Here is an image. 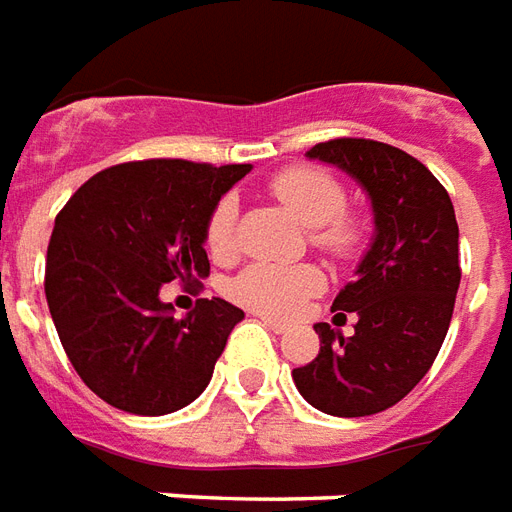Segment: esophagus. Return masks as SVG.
Instances as JSON below:
<instances>
[{"instance_id": "1", "label": "esophagus", "mask_w": 512, "mask_h": 512, "mask_svg": "<svg viewBox=\"0 0 512 512\" xmlns=\"http://www.w3.org/2000/svg\"><path fill=\"white\" fill-rule=\"evenodd\" d=\"M260 323L266 325L268 331H274V333H285L290 325L282 323V320H274V317H268V314H260Z\"/></svg>"}]
</instances>
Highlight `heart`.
<instances>
[{
  "label": "heart",
  "instance_id": "obj_1",
  "mask_svg": "<svg viewBox=\"0 0 512 512\" xmlns=\"http://www.w3.org/2000/svg\"><path fill=\"white\" fill-rule=\"evenodd\" d=\"M268 192L295 217L309 227V241L325 255L352 257L363 241L361 219L347 211V192L342 181L328 170L314 165H293L276 173L268 181ZM236 222L238 203L233 195L211 206L203 227V241L211 257L230 260L236 255ZM323 290V274L309 263L301 266H274V263H255L244 268L230 282V295L246 309L274 317H290L301 309L306 298Z\"/></svg>",
  "mask_w": 512,
  "mask_h": 512
}]
</instances>
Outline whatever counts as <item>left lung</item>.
I'll return each mask as SVG.
<instances>
[{
  "mask_svg": "<svg viewBox=\"0 0 512 512\" xmlns=\"http://www.w3.org/2000/svg\"><path fill=\"white\" fill-rule=\"evenodd\" d=\"M361 181L374 208L372 249L358 279L333 298V312H355L344 339L317 323L320 352L293 369L295 388L336 418L393 407L418 385L445 342L456 306L458 225L448 189L407 151L369 138H333L306 151Z\"/></svg>",
  "mask_w": 512,
  "mask_h": 512,
  "instance_id": "left-lung-1",
  "label": "left lung"
}]
</instances>
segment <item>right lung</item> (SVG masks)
I'll return each instance as SVG.
<instances>
[{"label": "right lung", "instance_id": "obj_1", "mask_svg": "<svg viewBox=\"0 0 512 512\" xmlns=\"http://www.w3.org/2000/svg\"><path fill=\"white\" fill-rule=\"evenodd\" d=\"M246 173L249 165L121 162L94 173L56 214L48 309L78 377L116 410L168 415L206 391L244 312L200 298L176 320L160 290L208 276V211Z\"/></svg>", "mask_w": 512, "mask_h": 512}]
</instances>
